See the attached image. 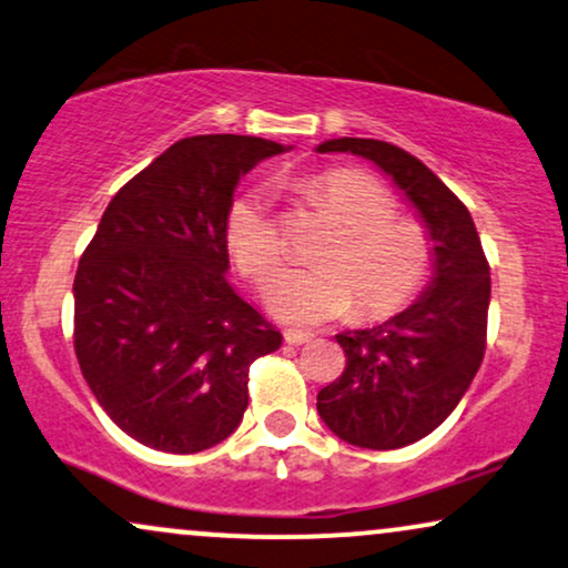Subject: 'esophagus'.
<instances>
[{"label": "esophagus", "instance_id": "esophagus-1", "mask_svg": "<svg viewBox=\"0 0 568 568\" xmlns=\"http://www.w3.org/2000/svg\"><path fill=\"white\" fill-rule=\"evenodd\" d=\"M285 344L291 346H302V344H310V341L314 338V333H306V331H293V327H288V331L283 333Z\"/></svg>", "mask_w": 568, "mask_h": 568}]
</instances>
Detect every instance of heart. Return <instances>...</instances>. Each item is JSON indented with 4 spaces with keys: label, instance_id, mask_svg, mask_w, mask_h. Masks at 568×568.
Here are the masks:
<instances>
[{
    "label": "heart",
    "instance_id": "heart-1",
    "mask_svg": "<svg viewBox=\"0 0 568 568\" xmlns=\"http://www.w3.org/2000/svg\"><path fill=\"white\" fill-rule=\"evenodd\" d=\"M306 193L341 222L323 264L291 266L266 288L277 320L320 325L357 308L362 323H384L405 312L426 288L434 266L428 230L396 216V203L375 176L357 169H325L306 176ZM227 248L251 283H266L288 256L280 219L264 190L237 195L224 219Z\"/></svg>",
    "mask_w": 568,
    "mask_h": 568
}]
</instances>
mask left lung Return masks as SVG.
I'll return each mask as SVG.
<instances>
[{
  "label": "left lung",
  "instance_id": "left-lung-1",
  "mask_svg": "<svg viewBox=\"0 0 568 568\" xmlns=\"http://www.w3.org/2000/svg\"><path fill=\"white\" fill-rule=\"evenodd\" d=\"M317 150L354 153L384 169L434 241L428 291L384 325L338 333L346 367L317 394L320 418L338 439L365 449L407 447L442 426L481 367L489 262L460 197L407 150L359 136Z\"/></svg>",
  "mask_w": 568,
  "mask_h": 568
}]
</instances>
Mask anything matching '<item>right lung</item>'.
<instances>
[{
  "instance_id": "right-lung-1",
  "label": "right lung",
  "mask_w": 568,
  "mask_h": 568,
  "mask_svg": "<svg viewBox=\"0 0 568 568\" xmlns=\"http://www.w3.org/2000/svg\"><path fill=\"white\" fill-rule=\"evenodd\" d=\"M283 150L262 136H184L113 195L79 258L81 375L145 447L190 455L227 439L248 407L251 362L283 344L224 275L232 193Z\"/></svg>"
}]
</instances>
